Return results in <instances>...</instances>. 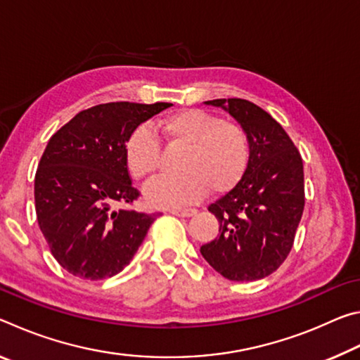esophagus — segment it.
Segmentation results:
<instances>
[{
  "label": "esophagus",
  "instance_id": "obj_1",
  "mask_svg": "<svg viewBox=\"0 0 360 360\" xmlns=\"http://www.w3.org/2000/svg\"><path fill=\"white\" fill-rule=\"evenodd\" d=\"M172 214L179 217H192L197 214V210H172Z\"/></svg>",
  "mask_w": 360,
  "mask_h": 360
}]
</instances>
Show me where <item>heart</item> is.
Listing matches in <instances>:
<instances>
[{"instance_id":"obj_1","label":"heart","mask_w":360,"mask_h":360,"mask_svg":"<svg viewBox=\"0 0 360 360\" xmlns=\"http://www.w3.org/2000/svg\"><path fill=\"white\" fill-rule=\"evenodd\" d=\"M172 148L186 149L181 174L160 179L146 188V200L158 208H178L212 193H225L245 176L251 144L246 130L235 122L202 109H182L162 120ZM127 168L135 179L149 181L160 169V141L148 125H138L125 141Z\"/></svg>"}]
</instances>
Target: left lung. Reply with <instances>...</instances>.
<instances>
[{
  "mask_svg": "<svg viewBox=\"0 0 360 360\" xmlns=\"http://www.w3.org/2000/svg\"><path fill=\"white\" fill-rule=\"evenodd\" d=\"M246 130L251 158L243 179L208 211L219 235L200 248L230 281H257L276 271L294 245L304 206L303 162L288 133L264 109L241 98L205 101Z\"/></svg>",
  "mask_w": 360,
  "mask_h": 360,
  "instance_id": "left-lung-1",
  "label": "left lung"
}]
</instances>
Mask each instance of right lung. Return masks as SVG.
<instances>
[{
	"mask_svg": "<svg viewBox=\"0 0 360 360\" xmlns=\"http://www.w3.org/2000/svg\"><path fill=\"white\" fill-rule=\"evenodd\" d=\"M172 103L117 101L85 109L49 139L34 176L39 229L71 275L105 279L130 264L155 214L112 210L133 203L125 141L135 127Z\"/></svg>",
	"mask_w": 360,
	"mask_h": 360,
	"instance_id": "obj_1",
	"label": "right lung"
}]
</instances>
